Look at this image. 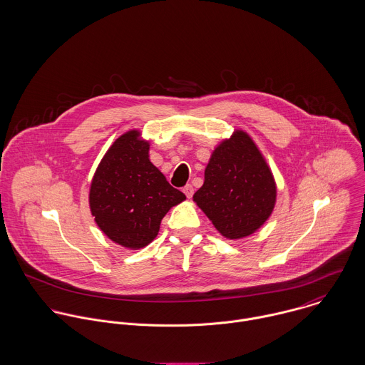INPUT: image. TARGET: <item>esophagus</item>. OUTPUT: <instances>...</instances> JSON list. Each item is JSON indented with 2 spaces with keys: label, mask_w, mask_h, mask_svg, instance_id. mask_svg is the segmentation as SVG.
I'll use <instances>...</instances> for the list:
<instances>
[{
  "label": "esophagus",
  "mask_w": 365,
  "mask_h": 365,
  "mask_svg": "<svg viewBox=\"0 0 365 365\" xmlns=\"http://www.w3.org/2000/svg\"><path fill=\"white\" fill-rule=\"evenodd\" d=\"M182 192L187 195V198H191L194 195V188L191 184H187L184 188H182Z\"/></svg>",
  "instance_id": "obj_1"
}]
</instances>
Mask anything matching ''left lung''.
I'll use <instances>...</instances> for the list:
<instances>
[{
	"label": "left lung",
	"instance_id": "1",
	"mask_svg": "<svg viewBox=\"0 0 365 365\" xmlns=\"http://www.w3.org/2000/svg\"><path fill=\"white\" fill-rule=\"evenodd\" d=\"M274 177L250 136L236 130L212 153L194 201L227 239L255 233L271 215Z\"/></svg>",
	"mask_w": 365,
	"mask_h": 365
}]
</instances>
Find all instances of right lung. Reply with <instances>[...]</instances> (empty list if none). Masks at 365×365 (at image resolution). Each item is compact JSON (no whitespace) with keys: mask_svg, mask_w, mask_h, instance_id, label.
<instances>
[{"mask_svg":"<svg viewBox=\"0 0 365 365\" xmlns=\"http://www.w3.org/2000/svg\"><path fill=\"white\" fill-rule=\"evenodd\" d=\"M185 195L171 187L149 160L138 130L118 138L101 160L90 190L97 225L115 243L140 249L158 233L161 219Z\"/></svg>","mask_w":365,"mask_h":365,"instance_id":"obj_1","label":"right lung"}]
</instances>
